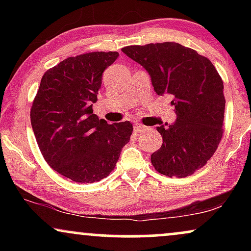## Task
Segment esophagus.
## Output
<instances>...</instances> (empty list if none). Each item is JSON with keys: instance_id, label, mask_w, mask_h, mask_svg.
<instances>
[{"instance_id": "obj_1", "label": "esophagus", "mask_w": 251, "mask_h": 251, "mask_svg": "<svg viewBox=\"0 0 251 251\" xmlns=\"http://www.w3.org/2000/svg\"><path fill=\"white\" fill-rule=\"evenodd\" d=\"M149 129L147 126H145L142 123H135L133 125V131L135 132H142V131H146V130Z\"/></svg>"}]
</instances>
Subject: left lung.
Segmentation results:
<instances>
[{
  "instance_id": "8db88e82",
  "label": "left lung",
  "mask_w": 251,
  "mask_h": 251,
  "mask_svg": "<svg viewBox=\"0 0 251 251\" xmlns=\"http://www.w3.org/2000/svg\"><path fill=\"white\" fill-rule=\"evenodd\" d=\"M122 51L149 72L154 91L171 98L174 125L156 126L160 150L151 155L156 171L183 178L205 166L223 137V80L208 58L175 42L129 46Z\"/></svg>"
}]
</instances>
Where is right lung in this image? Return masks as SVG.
Here are the masks:
<instances>
[{
  "label": "right lung",
  "mask_w": 251,
  "mask_h": 251,
  "mask_svg": "<svg viewBox=\"0 0 251 251\" xmlns=\"http://www.w3.org/2000/svg\"><path fill=\"white\" fill-rule=\"evenodd\" d=\"M119 52L68 57L48 70L30 109V123L44 160L77 183H95L114 169L130 140L129 121L108 125L94 114L104 71Z\"/></svg>",
  "instance_id": "right-lung-1"
}]
</instances>
